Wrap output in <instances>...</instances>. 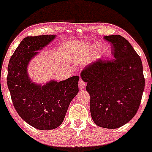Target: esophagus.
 <instances>
[{"instance_id": "1", "label": "esophagus", "mask_w": 152, "mask_h": 152, "mask_svg": "<svg viewBox=\"0 0 152 152\" xmlns=\"http://www.w3.org/2000/svg\"><path fill=\"white\" fill-rule=\"evenodd\" d=\"M86 86V83L83 81V80H80L79 82H78V87H79L80 89H83Z\"/></svg>"}]
</instances>
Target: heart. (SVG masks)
<instances>
[{"mask_svg": "<svg viewBox=\"0 0 152 152\" xmlns=\"http://www.w3.org/2000/svg\"><path fill=\"white\" fill-rule=\"evenodd\" d=\"M100 48H101V46L99 45H97L95 46V49L96 50H99Z\"/></svg>", "mask_w": 152, "mask_h": 152, "instance_id": "heart-1", "label": "heart"}]
</instances>
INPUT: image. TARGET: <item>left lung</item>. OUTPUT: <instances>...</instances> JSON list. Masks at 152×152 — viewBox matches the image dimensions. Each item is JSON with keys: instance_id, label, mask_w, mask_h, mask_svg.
I'll list each match as a JSON object with an SVG mask.
<instances>
[{"instance_id": "8db88e82", "label": "left lung", "mask_w": 152, "mask_h": 152, "mask_svg": "<svg viewBox=\"0 0 152 152\" xmlns=\"http://www.w3.org/2000/svg\"><path fill=\"white\" fill-rule=\"evenodd\" d=\"M110 42L112 59H97L83 69L92 118L99 127L114 129L136 114L145 80L142 60L130 43L120 35L104 36Z\"/></svg>"}]
</instances>
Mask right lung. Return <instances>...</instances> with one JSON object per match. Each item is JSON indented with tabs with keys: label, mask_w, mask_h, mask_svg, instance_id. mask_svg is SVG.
I'll use <instances>...</instances> for the list:
<instances>
[{
	"label": "right lung",
	"mask_w": 152,
	"mask_h": 152,
	"mask_svg": "<svg viewBox=\"0 0 152 152\" xmlns=\"http://www.w3.org/2000/svg\"><path fill=\"white\" fill-rule=\"evenodd\" d=\"M55 35L27 36L10 59L7 83L13 106L23 120L38 130H53L62 124L73 98L78 92L79 76L62 81L51 80L44 86L28 77V62L37 50L48 45Z\"/></svg>",
	"instance_id": "obj_1"
}]
</instances>
